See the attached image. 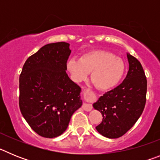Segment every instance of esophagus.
<instances>
[{"mask_svg": "<svg viewBox=\"0 0 160 160\" xmlns=\"http://www.w3.org/2000/svg\"><path fill=\"white\" fill-rule=\"evenodd\" d=\"M82 92L83 94H86V93H88L89 92V90L87 88H82ZM92 105L90 104V103H84L82 105V109L84 111H90L92 110Z\"/></svg>", "mask_w": 160, "mask_h": 160, "instance_id": "obj_1", "label": "esophagus"}]
</instances>
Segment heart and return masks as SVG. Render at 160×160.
Returning <instances> with one entry per match:
<instances>
[{
    "instance_id": "heart-1",
    "label": "heart",
    "mask_w": 160,
    "mask_h": 160,
    "mask_svg": "<svg viewBox=\"0 0 160 160\" xmlns=\"http://www.w3.org/2000/svg\"><path fill=\"white\" fill-rule=\"evenodd\" d=\"M73 81L80 82L91 73V81L96 88L108 90L118 84L123 76L125 66L120 58L107 51L90 52L80 59L70 58L66 63Z\"/></svg>"
}]
</instances>
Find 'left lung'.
<instances>
[{
	"instance_id": "8db88e82",
	"label": "left lung",
	"mask_w": 160,
	"mask_h": 160,
	"mask_svg": "<svg viewBox=\"0 0 160 160\" xmlns=\"http://www.w3.org/2000/svg\"><path fill=\"white\" fill-rule=\"evenodd\" d=\"M127 56L129 70L126 78L93 104L102 114V121L96 130L109 138H119L128 132L140 117L146 103L147 78L142 65L132 55Z\"/></svg>"
}]
</instances>
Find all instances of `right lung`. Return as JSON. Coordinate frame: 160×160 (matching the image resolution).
Returning a JSON list of instances; mask_svg holds the SVG:
<instances>
[{
  "mask_svg": "<svg viewBox=\"0 0 160 160\" xmlns=\"http://www.w3.org/2000/svg\"><path fill=\"white\" fill-rule=\"evenodd\" d=\"M70 44H47L26 60L19 78V107L37 134L55 138L82 105L81 88L68 77Z\"/></svg>",
  "mask_w": 160,
  "mask_h": 160,
  "instance_id": "add662e5",
  "label": "right lung"
}]
</instances>
